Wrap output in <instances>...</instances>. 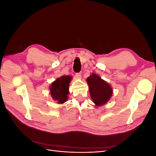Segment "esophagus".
I'll use <instances>...</instances> for the list:
<instances>
[{
  "mask_svg": "<svg viewBox=\"0 0 156 156\" xmlns=\"http://www.w3.org/2000/svg\"><path fill=\"white\" fill-rule=\"evenodd\" d=\"M75 75H76V77H77V79H81L82 75H81V73H77L76 74H75Z\"/></svg>",
  "mask_w": 156,
  "mask_h": 156,
  "instance_id": "1",
  "label": "esophagus"
}]
</instances>
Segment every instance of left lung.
Wrapping results in <instances>:
<instances>
[{
	"label": "left lung",
	"instance_id": "obj_1",
	"mask_svg": "<svg viewBox=\"0 0 156 156\" xmlns=\"http://www.w3.org/2000/svg\"><path fill=\"white\" fill-rule=\"evenodd\" d=\"M87 82L94 104L97 107L105 105L112 96L113 90L111 84L94 73L87 79Z\"/></svg>",
	"mask_w": 156,
	"mask_h": 156
}]
</instances>
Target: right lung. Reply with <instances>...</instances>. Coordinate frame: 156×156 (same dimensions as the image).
Wrapping results in <instances>:
<instances>
[{"mask_svg":"<svg viewBox=\"0 0 156 156\" xmlns=\"http://www.w3.org/2000/svg\"><path fill=\"white\" fill-rule=\"evenodd\" d=\"M72 79L70 75H63L56 79L49 86L51 96L58 104H63L68 100L69 86Z\"/></svg>","mask_w":156,"mask_h":156,"instance_id":"add662e5","label":"right lung"}]
</instances>
